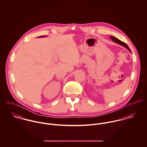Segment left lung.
Segmentation results:
<instances>
[{"instance_id":"8db88e82","label":"left lung","mask_w":147,"mask_h":147,"mask_svg":"<svg viewBox=\"0 0 147 147\" xmlns=\"http://www.w3.org/2000/svg\"><path fill=\"white\" fill-rule=\"evenodd\" d=\"M110 38H111L113 42H115V43H118V44H119V45H121V46H123V47H126V49H127L130 53H131V51L129 48L128 47V46L126 45V43H125V42L121 41V40H119L117 38L114 37H113V36H110Z\"/></svg>"}]
</instances>
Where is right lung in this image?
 Here are the masks:
<instances>
[{"label":"right lung","mask_w":147,"mask_h":147,"mask_svg":"<svg viewBox=\"0 0 147 147\" xmlns=\"http://www.w3.org/2000/svg\"><path fill=\"white\" fill-rule=\"evenodd\" d=\"M46 37V36H40L38 37Z\"/></svg>","instance_id":"right-lung-1"}]
</instances>
